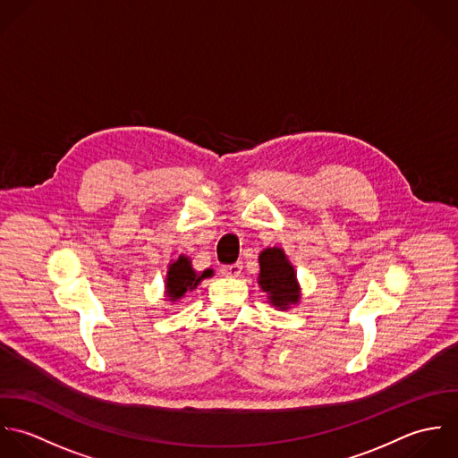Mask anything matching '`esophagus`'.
Wrapping results in <instances>:
<instances>
[{
	"label": "esophagus",
	"mask_w": 458,
	"mask_h": 458,
	"mask_svg": "<svg viewBox=\"0 0 458 458\" xmlns=\"http://www.w3.org/2000/svg\"><path fill=\"white\" fill-rule=\"evenodd\" d=\"M242 273V266L241 264H233V266H225L221 267V275L226 277H239Z\"/></svg>",
	"instance_id": "obj_1"
}]
</instances>
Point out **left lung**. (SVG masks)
<instances>
[{
	"instance_id": "8db88e82",
	"label": "left lung",
	"mask_w": 458,
	"mask_h": 458,
	"mask_svg": "<svg viewBox=\"0 0 458 458\" xmlns=\"http://www.w3.org/2000/svg\"><path fill=\"white\" fill-rule=\"evenodd\" d=\"M260 275L259 284L267 293L269 304L279 311L297 306L301 301V284L297 281L295 267L281 248H266L259 255Z\"/></svg>"
}]
</instances>
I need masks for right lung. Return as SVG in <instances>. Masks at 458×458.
<instances>
[{
	"label": "right lung",
	"instance_id": "1",
	"mask_svg": "<svg viewBox=\"0 0 458 458\" xmlns=\"http://www.w3.org/2000/svg\"><path fill=\"white\" fill-rule=\"evenodd\" d=\"M214 276L212 269H205L203 273H196L192 269V262L189 257L181 255L175 260H170L168 273L165 277V297L166 301L177 304L189 292H192L203 279Z\"/></svg>",
	"mask_w": 458,
	"mask_h": 458
}]
</instances>
